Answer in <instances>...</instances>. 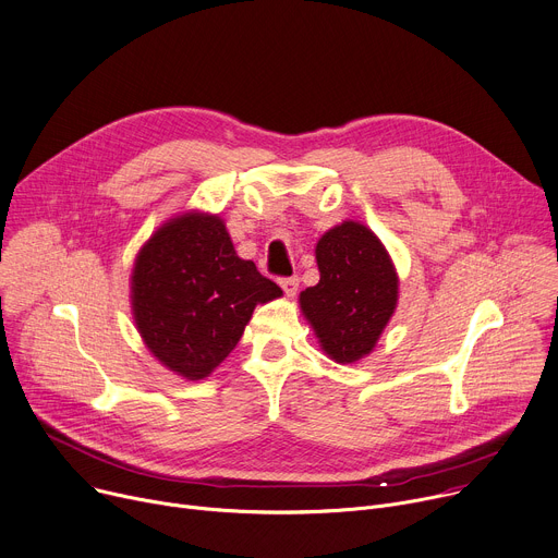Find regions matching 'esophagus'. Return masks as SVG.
<instances>
[{
    "label": "esophagus",
    "mask_w": 558,
    "mask_h": 558,
    "mask_svg": "<svg viewBox=\"0 0 558 558\" xmlns=\"http://www.w3.org/2000/svg\"><path fill=\"white\" fill-rule=\"evenodd\" d=\"M298 284H300V280H298L295 276H291V278H282V280H280V287H282L284 295H289V298H293V295L298 293Z\"/></svg>",
    "instance_id": "obj_1"
}]
</instances>
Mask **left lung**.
Masks as SVG:
<instances>
[{"label": "left lung", "mask_w": 558, "mask_h": 558, "mask_svg": "<svg viewBox=\"0 0 558 558\" xmlns=\"http://www.w3.org/2000/svg\"><path fill=\"white\" fill-rule=\"evenodd\" d=\"M320 280L300 291V312L338 365L369 356L398 305V274L380 238L356 220L325 231L316 244Z\"/></svg>", "instance_id": "8db88e82"}]
</instances>
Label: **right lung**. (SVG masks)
Segmentation results:
<instances>
[{"label":"right lung","instance_id":"obj_1","mask_svg":"<svg viewBox=\"0 0 558 558\" xmlns=\"http://www.w3.org/2000/svg\"><path fill=\"white\" fill-rule=\"evenodd\" d=\"M282 295L242 260L218 214L169 218L137 251L131 310L146 349L169 372L207 378L238 344L256 305Z\"/></svg>","mask_w":558,"mask_h":558}]
</instances>
